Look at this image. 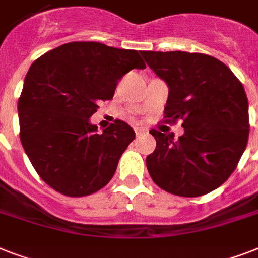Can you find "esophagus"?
Here are the masks:
<instances>
[{
  "mask_svg": "<svg viewBox=\"0 0 258 258\" xmlns=\"http://www.w3.org/2000/svg\"><path fill=\"white\" fill-rule=\"evenodd\" d=\"M146 133V128H143V127H137L135 128V134L137 135H142V134H145Z\"/></svg>",
  "mask_w": 258,
  "mask_h": 258,
  "instance_id": "esophagus-1",
  "label": "esophagus"
}]
</instances>
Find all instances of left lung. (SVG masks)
Returning a JSON list of instances; mask_svg holds the SVG:
<instances>
[{"label":"left lung","instance_id":"obj_1","mask_svg":"<svg viewBox=\"0 0 258 258\" xmlns=\"http://www.w3.org/2000/svg\"><path fill=\"white\" fill-rule=\"evenodd\" d=\"M165 80L169 97L165 121L182 120L184 133L151 130L157 141L146 158L153 180L180 197L216 190L232 175L249 138L248 97L241 82L222 61L204 53L141 52Z\"/></svg>","mask_w":258,"mask_h":258}]
</instances>
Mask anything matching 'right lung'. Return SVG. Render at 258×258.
<instances>
[{
    "label": "right lung",
    "mask_w": 258,
    "mask_h": 258,
    "mask_svg": "<svg viewBox=\"0 0 258 258\" xmlns=\"http://www.w3.org/2000/svg\"><path fill=\"white\" fill-rule=\"evenodd\" d=\"M134 68H146L138 50L93 41L60 45L30 66L18 99L20 139L34 170L56 191L89 196L111 180L135 131L115 120L97 133L89 117Z\"/></svg>",
    "instance_id": "obj_1"
}]
</instances>
